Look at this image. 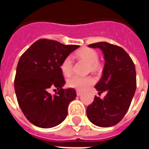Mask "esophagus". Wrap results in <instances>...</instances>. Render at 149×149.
Here are the masks:
<instances>
[{
	"instance_id": "esophagus-1",
	"label": "esophagus",
	"mask_w": 149,
	"mask_h": 149,
	"mask_svg": "<svg viewBox=\"0 0 149 149\" xmlns=\"http://www.w3.org/2000/svg\"><path fill=\"white\" fill-rule=\"evenodd\" d=\"M76 92H77V96H80L82 94V91H77Z\"/></svg>"
}]
</instances>
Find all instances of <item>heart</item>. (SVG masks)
<instances>
[{"label":"heart","mask_w":149,"mask_h":149,"mask_svg":"<svg viewBox=\"0 0 149 149\" xmlns=\"http://www.w3.org/2000/svg\"><path fill=\"white\" fill-rule=\"evenodd\" d=\"M77 56L81 58L90 65V69L95 71L97 68L98 54L92 49L84 48L77 52ZM60 70L65 77H70L72 72V60L70 56L65 57L60 65ZM93 79L91 77H79L73 76L68 79L67 85L69 87L76 89L77 91H84L93 84Z\"/></svg>","instance_id":"b5f03b06"}]
</instances>
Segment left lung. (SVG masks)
<instances>
[{"instance_id": "left-lung-1", "label": "left lung", "mask_w": 149, "mask_h": 149, "mask_svg": "<svg viewBox=\"0 0 149 149\" xmlns=\"http://www.w3.org/2000/svg\"><path fill=\"white\" fill-rule=\"evenodd\" d=\"M100 49L105 63L101 79L95 86L98 93L106 91L101 100L95 97L86 109V115L96 126L108 127L117 125L127 113L136 90L135 66L121 47L101 42L88 45Z\"/></svg>"}]
</instances>
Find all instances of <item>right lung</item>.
Instances as JSON below:
<instances>
[{
	"instance_id": "add662e5",
	"label": "right lung",
	"mask_w": 149,
	"mask_h": 149,
	"mask_svg": "<svg viewBox=\"0 0 149 149\" xmlns=\"http://www.w3.org/2000/svg\"><path fill=\"white\" fill-rule=\"evenodd\" d=\"M79 47L40 39L21 56L15 79V93L20 108L34 125L50 128L66 118L68 106L77 94L74 89H63L65 82L60 65ZM52 87L59 91L56 95L48 93Z\"/></svg>"
}]
</instances>
